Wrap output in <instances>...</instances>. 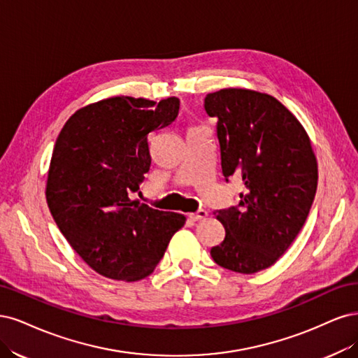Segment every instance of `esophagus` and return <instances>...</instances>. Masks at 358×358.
<instances>
[{"instance_id":"esophagus-1","label":"esophagus","mask_w":358,"mask_h":358,"mask_svg":"<svg viewBox=\"0 0 358 358\" xmlns=\"http://www.w3.org/2000/svg\"><path fill=\"white\" fill-rule=\"evenodd\" d=\"M206 217H208V213H206L205 210H199V211L189 214V218L192 222H199V220H203V218H206Z\"/></svg>"}]
</instances>
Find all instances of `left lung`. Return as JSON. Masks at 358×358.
Returning <instances> with one entry per match:
<instances>
[{"instance_id":"obj_1","label":"left lung","mask_w":358,"mask_h":358,"mask_svg":"<svg viewBox=\"0 0 358 358\" xmlns=\"http://www.w3.org/2000/svg\"><path fill=\"white\" fill-rule=\"evenodd\" d=\"M217 119L224 180L242 178L239 203L215 211L226 236L211 248L224 269L256 273L278 260L303 227L317 192V159L303 126L271 95L222 89L205 96Z\"/></svg>"}]
</instances>
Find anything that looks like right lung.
<instances>
[{
	"label": "right lung",
	"mask_w": 358,
	"mask_h": 358,
	"mask_svg": "<svg viewBox=\"0 0 358 358\" xmlns=\"http://www.w3.org/2000/svg\"><path fill=\"white\" fill-rule=\"evenodd\" d=\"M178 98L159 103L116 96L76 111L57 136L45 199L77 255L111 280L155 271L186 217L135 201L152 165L148 134L178 116Z\"/></svg>",
	"instance_id": "right-lung-1"
}]
</instances>
